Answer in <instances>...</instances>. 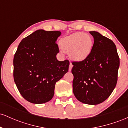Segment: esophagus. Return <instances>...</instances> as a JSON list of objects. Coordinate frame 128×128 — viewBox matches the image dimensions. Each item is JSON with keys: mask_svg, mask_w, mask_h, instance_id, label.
Segmentation results:
<instances>
[{"mask_svg": "<svg viewBox=\"0 0 128 128\" xmlns=\"http://www.w3.org/2000/svg\"><path fill=\"white\" fill-rule=\"evenodd\" d=\"M72 67H73L72 64V63H70V65H69V68H68V71L69 72H71Z\"/></svg>", "mask_w": 128, "mask_h": 128, "instance_id": "obj_1", "label": "esophagus"}]
</instances>
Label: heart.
Wrapping results in <instances>:
<instances>
[{"label": "heart", "instance_id": "b5f03b06", "mask_svg": "<svg viewBox=\"0 0 128 128\" xmlns=\"http://www.w3.org/2000/svg\"><path fill=\"white\" fill-rule=\"evenodd\" d=\"M60 46L66 54H70V58L80 62L90 55L93 47V39L88 34L78 32L60 40Z\"/></svg>", "mask_w": 128, "mask_h": 128}]
</instances>
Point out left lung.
<instances>
[{
	"mask_svg": "<svg viewBox=\"0 0 128 128\" xmlns=\"http://www.w3.org/2000/svg\"><path fill=\"white\" fill-rule=\"evenodd\" d=\"M94 44L86 60L73 62V92L80 102L98 105L105 101L115 88L120 60L115 44L99 32L90 31Z\"/></svg>",
	"mask_w": 128,
	"mask_h": 128,
	"instance_id": "8db88e82",
	"label": "left lung"
}]
</instances>
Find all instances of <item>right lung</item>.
<instances>
[{"mask_svg": "<svg viewBox=\"0 0 128 128\" xmlns=\"http://www.w3.org/2000/svg\"><path fill=\"white\" fill-rule=\"evenodd\" d=\"M60 31L36 30L23 38L14 55V79L24 99L35 104L49 102L55 84L68 72V60H57Z\"/></svg>", "mask_w": 128, "mask_h": 128, "instance_id": "obj_1", "label": "right lung"}]
</instances>
